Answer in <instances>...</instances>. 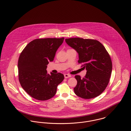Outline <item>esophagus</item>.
<instances>
[{
  "mask_svg": "<svg viewBox=\"0 0 131 131\" xmlns=\"http://www.w3.org/2000/svg\"><path fill=\"white\" fill-rule=\"evenodd\" d=\"M71 76L70 75H69V74H64V77L65 78H69V77H71Z\"/></svg>",
  "mask_w": 131,
  "mask_h": 131,
  "instance_id": "esophagus-1",
  "label": "esophagus"
}]
</instances>
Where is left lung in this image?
Segmentation results:
<instances>
[{
  "label": "left lung",
  "instance_id": "obj_1",
  "mask_svg": "<svg viewBox=\"0 0 131 131\" xmlns=\"http://www.w3.org/2000/svg\"><path fill=\"white\" fill-rule=\"evenodd\" d=\"M65 42L78 53V62L86 74L81 78L75 75L77 83L74 88L76 95L84 99L100 95L107 87L112 71L110 56L103 45L92 39L80 38L66 39Z\"/></svg>",
  "mask_w": 131,
  "mask_h": 131
}]
</instances>
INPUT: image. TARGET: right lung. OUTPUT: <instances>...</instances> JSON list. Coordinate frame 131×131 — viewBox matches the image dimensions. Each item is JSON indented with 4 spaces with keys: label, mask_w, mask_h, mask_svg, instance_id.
<instances>
[{
    "label": "right lung",
    "mask_w": 131,
    "mask_h": 131,
    "mask_svg": "<svg viewBox=\"0 0 131 131\" xmlns=\"http://www.w3.org/2000/svg\"><path fill=\"white\" fill-rule=\"evenodd\" d=\"M64 40V38L35 39L20 54L19 81L26 92L37 100L46 101L53 97L57 86L64 80L63 74L51 72L50 75L46 70L47 65L54 60Z\"/></svg>",
    "instance_id": "add662e5"
}]
</instances>
